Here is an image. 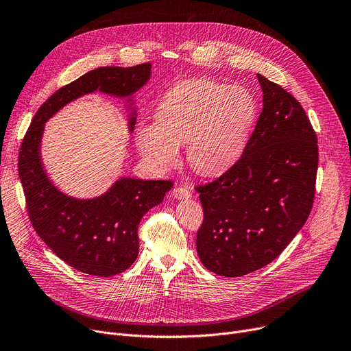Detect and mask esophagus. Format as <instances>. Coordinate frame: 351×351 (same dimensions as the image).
Instances as JSON below:
<instances>
[{
    "instance_id": "1",
    "label": "esophagus",
    "mask_w": 351,
    "mask_h": 351,
    "mask_svg": "<svg viewBox=\"0 0 351 351\" xmlns=\"http://www.w3.org/2000/svg\"><path fill=\"white\" fill-rule=\"evenodd\" d=\"M172 193L176 199H189L192 196L191 189L188 186H176Z\"/></svg>"
}]
</instances>
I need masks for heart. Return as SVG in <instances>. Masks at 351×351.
I'll list each match as a JSON object with an SVG mask.
<instances>
[{
  "instance_id": "heart-1",
  "label": "heart",
  "mask_w": 351,
  "mask_h": 351,
  "mask_svg": "<svg viewBox=\"0 0 351 351\" xmlns=\"http://www.w3.org/2000/svg\"><path fill=\"white\" fill-rule=\"evenodd\" d=\"M256 115V99L246 88L191 80L166 92L156 122L138 126L136 145L142 158L158 169L173 166L179 145H186L191 168L216 176L243 155Z\"/></svg>"
}]
</instances>
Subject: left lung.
Instances as JSON below:
<instances>
[{"instance_id": "1", "label": "left lung", "mask_w": 351, "mask_h": 351, "mask_svg": "<svg viewBox=\"0 0 351 351\" xmlns=\"http://www.w3.org/2000/svg\"><path fill=\"white\" fill-rule=\"evenodd\" d=\"M263 109L246 149L222 176L196 186L204 222L196 249L225 278L262 269L306 223L316 192L317 136L303 106L257 73Z\"/></svg>"}]
</instances>
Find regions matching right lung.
Segmentation results:
<instances>
[{"label": "right lung", "instance_id": "1", "mask_svg": "<svg viewBox=\"0 0 351 351\" xmlns=\"http://www.w3.org/2000/svg\"><path fill=\"white\" fill-rule=\"evenodd\" d=\"M151 66L149 62L102 66L60 88L36 110L18 156V175L35 232L66 265L98 278L122 273L136 261L141 219L160 204L173 183L121 178L98 197L68 196L53 186L44 171L40 152L44 125L62 106L95 90L131 101L129 97L149 81ZM135 121L136 110H132L131 132Z\"/></svg>", "mask_w": 351, "mask_h": 351}]
</instances>
